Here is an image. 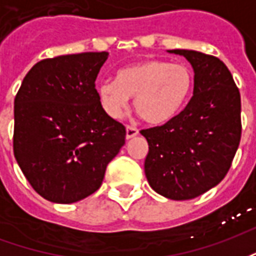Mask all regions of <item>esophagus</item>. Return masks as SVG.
Returning a JSON list of instances; mask_svg holds the SVG:
<instances>
[{
	"label": "esophagus",
	"instance_id": "esophagus-1",
	"mask_svg": "<svg viewBox=\"0 0 256 256\" xmlns=\"http://www.w3.org/2000/svg\"><path fill=\"white\" fill-rule=\"evenodd\" d=\"M137 134H138V128H133V126H128L126 128V138L128 140L133 138Z\"/></svg>",
	"mask_w": 256,
	"mask_h": 256
}]
</instances>
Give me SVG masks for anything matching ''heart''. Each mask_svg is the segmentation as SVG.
Returning a JSON list of instances; mask_svg holds the SVG:
<instances>
[{"label":"heart","instance_id":"obj_1","mask_svg":"<svg viewBox=\"0 0 256 256\" xmlns=\"http://www.w3.org/2000/svg\"><path fill=\"white\" fill-rule=\"evenodd\" d=\"M193 72L185 64L146 58L119 70L116 79L97 84L102 111L112 119L123 115L128 97L140 116L150 124H164L176 118L192 94Z\"/></svg>","mask_w":256,"mask_h":256}]
</instances>
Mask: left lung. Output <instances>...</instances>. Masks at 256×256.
Here are the masks:
<instances>
[{"label": "left lung", "mask_w": 256, "mask_h": 256, "mask_svg": "<svg viewBox=\"0 0 256 256\" xmlns=\"http://www.w3.org/2000/svg\"><path fill=\"white\" fill-rule=\"evenodd\" d=\"M168 52L192 64L193 96L170 122L141 130L150 145L144 168L155 192L189 200L214 188L229 172L242 138V98L218 58L185 49Z\"/></svg>", "instance_id": "left-lung-1"}]
</instances>
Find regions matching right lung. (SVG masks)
<instances>
[{"label": "right lung", "instance_id": "1", "mask_svg": "<svg viewBox=\"0 0 256 256\" xmlns=\"http://www.w3.org/2000/svg\"><path fill=\"white\" fill-rule=\"evenodd\" d=\"M108 52L41 60L14 97V154L27 181L49 202H79L100 188L126 128L102 111L96 78Z\"/></svg>", "mask_w": 256, "mask_h": 256}]
</instances>
